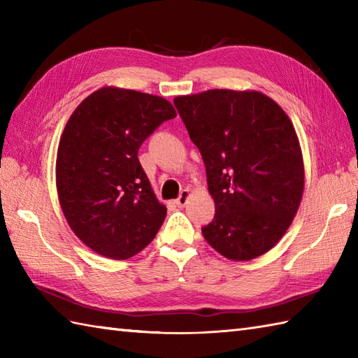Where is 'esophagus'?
Returning a JSON list of instances; mask_svg holds the SVG:
<instances>
[{
  "mask_svg": "<svg viewBox=\"0 0 358 358\" xmlns=\"http://www.w3.org/2000/svg\"><path fill=\"white\" fill-rule=\"evenodd\" d=\"M189 195H191V194H189V191H187V189H183V191H181V192H180V195H178V199H177V200H175V204H177V206H180V208H183V206H185V204L187 203V200H189Z\"/></svg>",
  "mask_w": 358,
  "mask_h": 358,
  "instance_id": "obj_1",
  "label": "esophagus"
}]
</instances>
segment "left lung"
Wrapping results in <instances>:
<instances>
[{
	"label": "left lung",
	"mask_w": 358,
	"mask_h": 358,
	"mask_svg": "<svg viewBox=\"0 0 358 358\" xmlns=\"http://www.w3.org/2000/svg\"><path fill=\"white\" fill-rule=\"evenodd\" d=\"M206 167L214 220L209 245L235 262L277 245L300 206L305 171L295 129L260 92L212 89L173 100Z\"/></svg>",
	"instance_id": "obj_1"
}]
</instances>
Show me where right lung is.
<instances>
[{"label":"right lung","mask_w":358,"mask_h":358,"mask_svg":"<svg viewBox=\"0 0 358 358\" xmlns=\"http://www.w3.org/2000/svg\"><path fill=\"white\" fill-rule=\"evenodd\" d=\"M169 101L136 90L103 87L71 115L57 155V189L75 235L96 254L126 260L154 240L166 218L138 149L164 121Z\"/></svg>","instance_id":"obj_1"}]
</instances>
